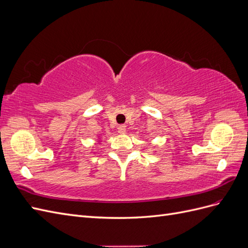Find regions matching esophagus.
<instances>
[{"label": "esophagus", "instance_id": "obj_1", "mask_svg": "<svg viewBox=\"0 0 248 248\" xmlns=\"http://www.w3.org/2000/svg\"><path fill=\"white\" fill-rule=\"evenodd\" d=\"M118 131H119V133L124 134L126 132V126L125 125H119L118 126Z\"/></svg>", "mask_w": 248, "mask_h": 248}]
</instances>
